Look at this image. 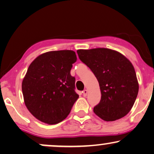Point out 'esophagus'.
I'll return each instance as SVG.
<instances>
[{
    "label": "esophagus",
    "instance_id": "1",
    "mask_svg": "<svg viewBox=\"0 0 154 154\" xmlns=\"http://www.w3.org/2000/svg\"><path fill=\"white\" fill-rule=\"evenodd\" d=\"M87 93H88V91H87V89H85V90H84V91H82L83 96H85H85H87Z\"/></svg>",
    "mask_w": 154,
    "mask_h": 154
}]
</instances>
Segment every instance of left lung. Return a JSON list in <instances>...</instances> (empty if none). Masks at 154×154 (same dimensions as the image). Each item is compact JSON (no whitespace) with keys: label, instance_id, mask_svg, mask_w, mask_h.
Masks as SVG:
<instances>
[{"label":"left lung","instance_id":"left-lung-1","mask_svg":"<svg viewBox=\"0 0 154 154\" xmlns=\"http://www.w3.org/2000/svg\"><path fill=\"white\" fill-rule=\"evenodd\" d=\"M77 52L99 84L101 98L94 108V113L105 121L125 116L132 109L139 91L132 63L120 53L109 48L79 49Z\"/></svg>","mask_w":154,"mask_h":154}]
</instances>
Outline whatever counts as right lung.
I'll list each match as a JSON object with an SVG mask.
<instances>
[{"label":"right lung","instance_id":"1","mask_svg":"<svg viewBox=\"0 0 154 154\" xmlns=\"http://www.w3.org/2000/svg\"><path fill=\"white\" fill-rule=\"evenodd\" d=\"M77 61L71 50L48 51L36 58L22 83L26 107L36 119L55 125L68 116L79 98L75 78L70 75Z\"/></svg>","mask_w":154,"mask_h":154}]
</instances>
